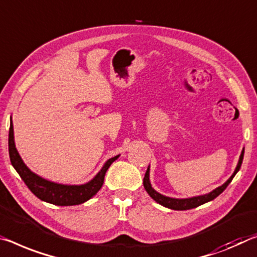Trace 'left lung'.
<instances>
[{
	"instance_id": "obj_1",
	"label": "left lung",
	"mask_w": 257,
	"mask_h": 257,
	"mask_svg": "<svg viewBox=\"0 0 257 257\" xmlns=\"http://www.w3.org/2000/svg\"><path fill=\"white\" fill-rule=\"evenodd\" d=\"M243 152H245V148L242 149L241 154H240V158H239V161H238V165H237V167H235L234 172H233V174L231 175V177L229 178V180H227L225 183H224L223 185L216 187V189L213 190V191H211V192L207 193V194L197 195V197L185 198V199H177V198L166 197V195L157 192V191L152 187V185H151V182H150V166L148 167V170H146L145 176H144V181H143L144 187H145L146 192L149 193L150 197L152 198L154 201H157L158 203H160L161 206L167 207V208L174 209V210H187V209L195 208V207L203 205V203L214 200L215 198L218 197V195L221 194L223 191L226 189V186L230 184L231 181H232V178L235 176V174L239 172L240 167H241L242 159H243Z\"/></svg>"
}]
</instances>
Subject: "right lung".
<instances>
[{
	"label": "right lung",
	"instance_id": "obj_1",
	"mask_svg": "<svg viewBox=\"0 0 257 257\" xmlns=\"http://www.w3.org/2000/svg\"><path fill=\"white\" fill-rule=\"evenodd\" d=\"M9 156L11 165L14 166L16 172L19 174L22 180L25 182L28 189L34 193L40 200L46 201L56 206H74L80 205L88 201L95 195L100 187L103 186L104 177L107 169L114 161L120 156H115L105 162L101 169L92 178L91 181L81 185H67L59 184L48 180H44L39 175L32 172L28 167L24 164L23 159L20 158L17 149L15 145L14 136V124L12 119H10V129H9Z\"/></svg>",
	"mask_w": 257,
	"mask_h": 257
}]
</instances>
